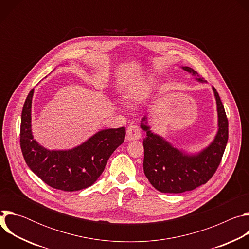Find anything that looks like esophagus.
Listing matches in <instances>:
<instances>
[{
  "label": "esophagus",
  "instance_id": "esophagus-1",
  "mask_svg": "<svg viewBox=\"0 0 249 249\" xmlns=\"http://www.w3.org/2000/svg\"><path fill=\"white\" fill-rule=\"evenodd\" d=\"M142 134L137 125H131L127 129V134H126V139L128 141H133V140H139L141 138Z\"/></svg>",
  "mask_w": 249,
  "mask_h": 249
}]
</instances>
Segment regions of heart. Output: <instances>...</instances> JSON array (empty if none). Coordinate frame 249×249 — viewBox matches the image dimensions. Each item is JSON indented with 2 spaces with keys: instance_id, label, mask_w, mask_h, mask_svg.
Wrapping results in <instances>:
<instances>
[{
  "instance_id": "obj_1",
  "label": "heart",
  "mask_w": 249,
  "mask_h": 249,
  "mask_svg": "<svg viewBox=\"0 0 249 249\" xmlns=\"http://www.w3.org/2000/svg\"><path fill=\"white\" fill-rule=\"evenodd\" d=\"M156 87V81L154 78H146L143 81L138 82L133 86L127 93V97L132 103H140L146 100L153 92Z\"/></svg>"
}]
</instances>
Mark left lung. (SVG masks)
<instances>
[{"label": "left lung", "instance_id": "8db88e82", "mask_svg": "<svg viewBox=\"0 0 249 249\" xmlns=\"http://www.w3.org/2000/svg\"><path fill=\"white\" fill-rule=\"evenodd\" d=\"M193 76L198 73L192 68L182 67ZM205 83L201 78H196ZM218 111V132L212 143L195 155L174 148L161 136L151 131L145 116L141 128L147 132L143 145L145 151L144 172L151 184L163 193H182L205 184L214 175L221 163L229 139V122L224 105L215 88H213Z\"/></svg>", "mask_w": 249, "mask_h": 249}]
</instances>
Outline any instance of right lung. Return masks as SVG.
<instances>
[{
	"mask_svg": "<svg viewBox=\"0 0 249 249\" xmlns=\"http://www.w3.org/2000/svg\"><path fill=\"white\" fill-rule=\"evenodd\" d=\"M33 92L34 89L28 93L21 112L20 148L26 164L55 189L72 192L91 186L112 153L124 142L125 128L101 130L71 150H47L33 139L31 132Z\"/></svg>",
	"mask_w": 249,
	"mask_h": 249,
	"instance_id": "obj_1",
	"label": "right lung"
}]
</instances>
